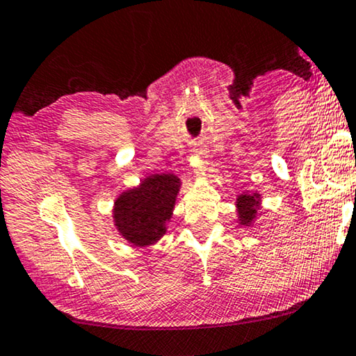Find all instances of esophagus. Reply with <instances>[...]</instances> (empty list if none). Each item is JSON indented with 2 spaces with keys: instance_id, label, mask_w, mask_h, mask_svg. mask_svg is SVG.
<instances>
[{
  "instance_id": "obj_1",
  "label": "esophagus",
  "mask_w": 356,
  "mask_h": 356,
  "mask_svg": "<svg viewBox=\"0 0 356 356\" xmlns=\"http://www.w3.org/2000/svg\"><path fill=\"white\" fill-rule=\"evenodd\" d=\"M193 156H194V157H199V159H205V156H207V149H205L204 146L194 147ZM199 172H204V170H197V173H199Z\"/></svg>"
}]
</instances>
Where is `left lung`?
<instances>
[{
	"label": "left lung",
	"mask_w": 356,
	"mask_h": 356,
	"mask_svg": "<svg viewBox=\"0 0 356 356\" xmlns=\"http://www.w3.org/2000/svg\"><path fill=\"white\" fill-rule=\"evenodd\" d=\"M261 209V194L259 191L250 193V191H244V193L238 195L236 199V212H238V223L244 228H250L254 226L257 220V213Z\"/></svg>",
	"instance_id": "8db88e82"
}]
</instances>
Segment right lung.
<instances>
[{
	"instance_id": "1",
	"label": "right lung",
	"mask_w": 356,
	"mask_h": 356,
	"mask_svg": "<svg viewBox=\"0 0 356 356\" xmlns=\"http://www.w3.org/2000/svg\"><path fill=\"white\" fill-rule=\"evenodd\" d=\"M181 179L173 173L149 175L114 200L112 221L128 244L151 247L167 233Z\"/></svg>"
}]
</instances>
